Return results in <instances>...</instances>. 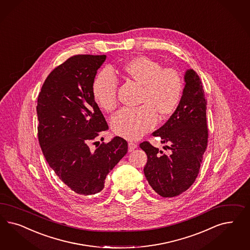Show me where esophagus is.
Segmentation results:
<instances>
[{"label":"esophagus","mask_w":250,"mask_h":250,"mask_svg":"<svg viewBox=\"0 0 250 250\" xmlns=\"http://www.w3.org/2000/svg\"><path fill=\"white\" fill-rule=\"evenodd\" d=\"M128 146H129V152H132L135 148H137V145L132 143V142H129V144H128Z\"/></svg>","instance_id":"34e87169"}]
</instances>
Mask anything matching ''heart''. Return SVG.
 <instances>
[{
    "mask_svg": "<svg viewBox=\"0 0 250 250\" xmlns=\"http://www.w3.org/2000/svg\"><path fill=\"white\" fill-rule=\"evenodd\" d=\"M126 80L142 85L137 108H124L111 120L113 132L128 140H137L153 129L157 121L177 110L183 94V80L175 68L162 67L153 59L136 56L126 61L120 69ZM119 82L114 73L102 70L93 82L92 93L97 105L105 112L118 105Z\"/></svg>",
    "mask_w": 250,
    "mask_h": 250,
    "instance_id": "heart-1",
    "label": "heart"
}]
</instances>
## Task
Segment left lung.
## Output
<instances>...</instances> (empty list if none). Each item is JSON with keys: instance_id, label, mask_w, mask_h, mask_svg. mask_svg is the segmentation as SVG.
<instances>
[{"instance_id": "8db88e82", "label": "left lung", "mask_w": 250, "mask_h": 250, "mask_svg": "<svg viewBox=\"0 0 250 250\" xmlns=\"http://www.w3.org/2000/svg\"><path fill=\"white\" fill-rule=\"evenodd\" d=\"M185 88L177 110L153 133L167 144L164 153L149 142L140 147L147 154L145 175L153 190L164 198L178 196L190 188L199 175L208 145L207 100L202 81L193 70L187 71Z\"/></svg>"}]
</instances>
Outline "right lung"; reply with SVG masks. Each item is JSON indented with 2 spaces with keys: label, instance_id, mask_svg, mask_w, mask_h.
<instances>
[{
  "label": "right lung",
  "instance_id": "1",
  "mask_svg": "<svg viewBox=\"0 0 250 250\" xmlns=\"http://www.w3.org/2000/svg\"><path fill=\"white\" fill-rule=\"evenodd\" d=\"M105 55L70 57L49 73L38 97V136L44 157L60 179L78 195L100 192L105 177L128 152L115 137L96 146L108 129L92 93L97 69Z\"/></svg>",
  "mask_w": 250,
  "mask_h": 250
}]
</instances>
